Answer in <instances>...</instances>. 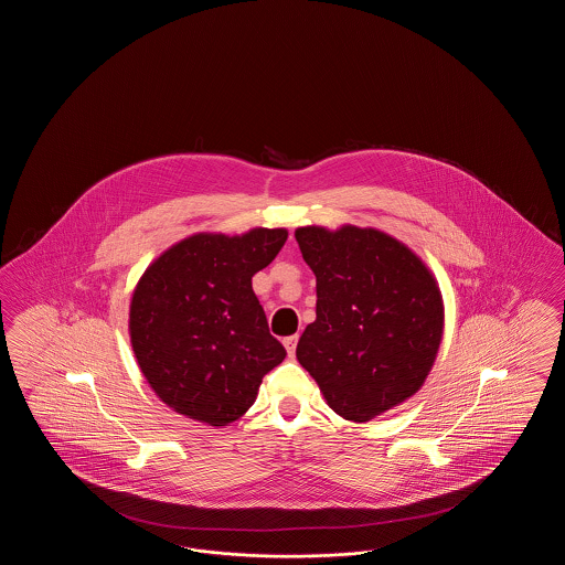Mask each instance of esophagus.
Masks as SVG:
<instances>
[{
  "instance_id": "34e87169",
  "label": "esophagus",
  "mask_w": 565,
  "mask_h": 565,
  "mask_svg": "<svg viewBox=\"0 0 565 565\" xmlns=\"http://www.w3.org/2000/svg\"><path fill=\"white\" fill-rule=\"evenodd\" d=\"M296 341H298V337H296V334H292V337H286V339H284V348H286V351H288V355H295Z\"/></svg>"
}]
</instances>
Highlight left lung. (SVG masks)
<instances>
[{
    "instance_id": "1",
    "label": "left lung",
    "mask_w": 565,
    "mask_h": 565,
    "mask_svg": "<svg viewBox=\"0 0 565 565\" xmlns=\"http://www.w3.org/2000/svg\"><path fill=\"white\" fill-rule=\"evenodd\" d=\"M296 242L316 273V322L296 345L328 406L353 424L406 403L430 375L445 305L428 265L403 242L343 224L300 226Z\"/></svg>"
}]
</instances>
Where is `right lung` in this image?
<instances>
[{"instance_id": "obj_1", "label": "right lung", "mask_w": 565, "mask_h": 565, "mask_svg": "<svg viewBox=\"0 0 565 565\" xmlns=\"http://www.w3.org/2000/svg\"><path fill=\"white\" fill-rule=\"evenodd\" d=\"M286 228L194 233L167 247L135 286L129 337L152 392L178 415L224 428L284 358L252 277L269 267Z\"/></svg>"}]
</instances>
